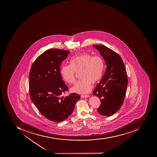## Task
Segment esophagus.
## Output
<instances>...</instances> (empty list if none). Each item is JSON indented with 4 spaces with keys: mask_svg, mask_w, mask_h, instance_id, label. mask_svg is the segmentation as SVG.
I'll list each match as a JSON object with an SVG mask.
<instances>
[{
    "mask_svg": "<svg viewBox=\"0 0 157 157\" xmlns=\"http://www.w3.org/2000/svg\"><path fill=\"white\" fill-rule=\"evenodd\" d=\"M89 97V95H82L81 98H86Z\"/></svg>",
    "mask_w": 157,
    "mask_h": 157,
    "instance_id": "esophagus-1",
    "label": "esophagus"
}]
</instances>
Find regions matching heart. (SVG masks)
<instances>
[{
	"mask_svg": "<svg viewBox=\"0 0 157 157\" xmlns=\"http://www.w3.org/2000/svg\"><path fill=\"white\" fill-rule=\"evenodd\" d=\"M69 65H63L60 75L64 81L72 84L75 81V72H80L79 80L71 88L72 92L86 94L91 91L92 82L97 83L102 76L104 63L99 56L93 57L88 53L77 55L71 59Z\"/></svg>",
	"mask_w": 157,
	"mask_h": 157,
	"instance_id": "obj_1",
	"label": "heart"
}]
</instances>
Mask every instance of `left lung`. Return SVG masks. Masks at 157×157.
<instances>
[{"instance_id":"1","label":"left lung","mask_w":157,"mask_h":157,"mask_svg":"<svg viewBox=\"0 0 157 157\" xmlns=\"http://www.w3.org/2000/svg\"><path fill=\"white\" fill-rule=\"evenodd\" d=\"M93 47L99 51L107 65L103 76L93 93L100 99L98 113L110 116L118 111L124 102L128 84L127 73L118 54L103 45L95 44Z\"/></svg>"}]
</instances>
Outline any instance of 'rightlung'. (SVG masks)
I'll use <instances>...</instances> for the list:
<instances>
[{"label":"right lung","mask_w":157,"mask_h":157,"mask_svg":"<svg viewBox=\"0 0 157 157\" xmlns=\"http://www.w3.org/2000/svg\"><path fill=\"white\" fill-rule=\"evenodd\" d=\"M69 53L61 49L46 50L33 62L29 74L32 100L45 118L54 122H61L70 116L80 98L76 93L62 96L68 88L60 75V66Z\"/></svg>","instance_id":"1"}]
</instances>
